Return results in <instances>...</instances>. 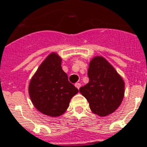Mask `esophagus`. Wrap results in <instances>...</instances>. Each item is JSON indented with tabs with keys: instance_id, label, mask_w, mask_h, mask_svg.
I'll return each instance as SVG.
<instances>
[{
	"instance_id": "obj_1",
	"label": "esophagus",
	"mask_w": 147,
	"mask_h": 147,
	"mask_svg": "<svg viewBox=\"0 0 147 147\" xmlns=\"http://www.w3.org/2000/svg\"><path fill=\"white\" fill-rule=\"evenodd\" d=\"M75 86L77 87V88H78V90H79L80 87H81V84H80V83H76L75 84Z\"/></svg>"
}]
</instances>
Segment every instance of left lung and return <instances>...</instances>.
<instances>
[{
  "mask_svg": "<svg viewBox=\"0 0 147 147\" xmlns=\"http://www.w3.org/2000/svg\"><path fill=\"white\" fill-rule=\"evenodd\" d=\"M89 82L80 93L87 99L94 114L106 117L121 105L125 94V82L114 66L102 56H95L89 64Z\"/></svg>",
  "mask_w": 147,
  "mask_h": 147,
  "instance_id": "left-lung-1",
  "label": "left lung"
}]
</instances>
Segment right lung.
I'll return each instance as SVG.
<instances>
[{
	"mask_svg": "<svg viewBox=\"0 0 147 147\" xmlns=\"http://www.w3.org/2000/svg\"><path fill=\"white\" fill-rule=\"evenodd\" d=\"M78 90L68 81L61 68V57L53 52L46 57L29 84L31 102L38 111L58 117L66 111L71 98Z\"/></svg>",
	"mask_w": 147,
	"mask_h": 147,
	"instance_id": "right-lung-1",
	"label": "right lung"
}]
</instances>
